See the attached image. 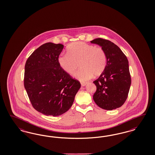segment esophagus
<instances>
[{"label": "esophagus", "mask_w": 155, "mask_h": 155, "mask_svg": "<svg viewBox=\"0 0 155 155\" xmlns=\"http://www.w3.org/2000/svg\"><path fill=\"white\" fill-rule=\"evenodd\" d=\"M81 86H86V85L87 83H86V82H81Z\"/></svg>", "instance_id": "34e87169"}]
</instances>
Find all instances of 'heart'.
<instances>
[{"mask_svg": "<svg viewBox=\"0 0 155 155\" xmlns=\"http://www.w3.org/2000/svg\"><path fill=\"white\" fill-rule=\"evenodd\" d=\"M106 55L101 47L83 42L71 44L67 48V54H61L58 57V63L61 69L69 74L75 72L79 64L81 69L74 77L82 82H86L93 75H101L106 65Z\"/></svg>", "mask_w": 155, "mask_h": 155, "instance_id": "heart-1", "label": "heart"}]
</instances>
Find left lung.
Instances as JSON below:
<instances>
[{
    "label": "left lung",
    "instance_id": "obj_1",
    "mask_svg": "<svg viewBox=\"0 0 155 155\" xmlns=\"http://www.w3.org/2000/svg\"><path fill=\"white\" fill-rule=\"evenodd\" d=\"M90 42L102 47L106 55L103 73L93 82L97 90L93 99L99 107L113 110L126 101L131 84L127 57L114 43L101 38Z\"/></svg>",
    "mask_w": 155,
    "mask_h": 155
}]
</instances>
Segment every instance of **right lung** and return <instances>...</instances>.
Listing matches in <instances>:
<instances>
[{
  "label": "right lung",
  "instance_id": "1",
  "mask_svg": "<svg viewBox=\"0 0 155 155\" xmlns=\"http://www.w3.org/2000/svg\"><path fill=\"white\" fill-rule=\"evenodd\" d=\"M64 45L47 42L28 57L25 65L24 84L36 110L57 117L72 106L81 87L78 80L63 71L58 63Z\"/></svg>",
  "mask_w": 155,
  "mask_h": 155
}]
</instances>
